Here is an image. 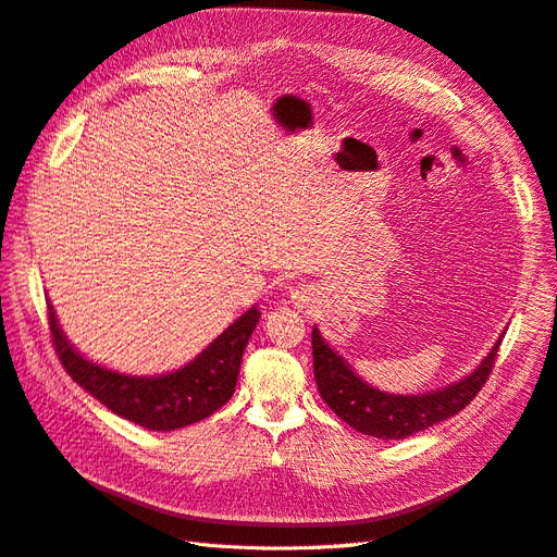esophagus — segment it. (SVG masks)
Returning a JSON list of instances; mask_svg holds the SVG:
<instances>
[{
	"mask_svg": "<svg viewBox=\"0 0 557 557\" xmlns=\"http://www.w3.org/2000/svg\"><path fill=\"white\" fill-rule=\"evenodd\" d=\"M311 293L307 290V288H297L295 293H293V305L297 307V309H305L307 305H309V301H311Z\"/></svg>",
	"mask_w": 557,
	"mask_h": 557,
	"instance_id": "34e87169",
	"label": "esophagus"
}]
</instances>
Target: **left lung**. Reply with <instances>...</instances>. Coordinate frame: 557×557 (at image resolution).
I'll list each match as a JSON object with an SVG mask.
<instances>
[{
    "instance_id": "8db88e82",
    "label": "left lung",
    "mask_w": 557,
    "mask_h": 557,
    "mask_svg": "<svg viewBox=\"0 0 557 557\" xmlns=\"http://www.w3.org/2000/svg\"><path fill=\"white\" fill-rule=\"evenodd\" d=\"M502 336L504 332L493 348L487 350V356L460 381L423 395H395L379 391L376 385L358 376L350 362L339 356L323 339L318 325H313V376L320 397L344 423L362 434L376 436V440H407L416 432H423L446 418H453L476 397L487 374H491Z\"/></svg>"
}]
</instances>
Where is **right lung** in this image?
<instances>
[{"instance_id":"obj_1","label":"right lung","mask_w":557,"mask_h":557,"mask_svg":"<svg viewBox=\"0 0 557 557\" xmlns=\"http://www.w3.org/2000/svg\"><path fill=\"white\" fill-rule=\"evenodd\" d=\"M50 334L70 376L109 411L153 432H172L209 418L234 395L246 344L260 323L252 305L197 356L174 372L134 376L88 360L66 339L53 305H48Z\"/></svg>"}]
</instances>
